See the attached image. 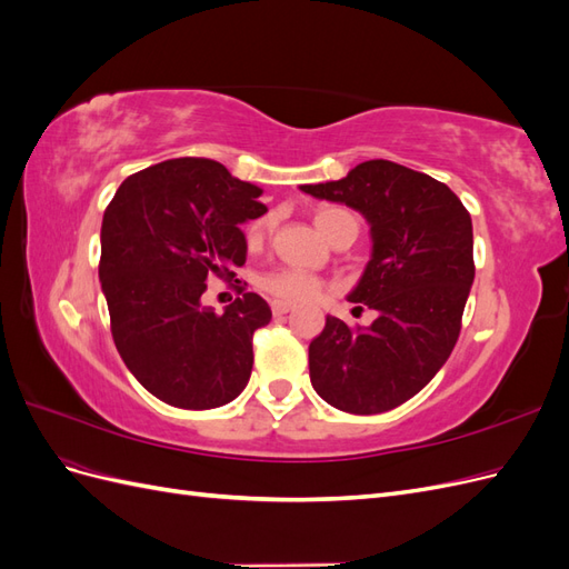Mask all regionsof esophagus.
I'll return each mask as SVG.
<instances>
[{
    "instance_id": "obj_1",
    "label": "esophagus",
    "mask_w": 569,
    "mask_h": 569,
    "mask_svg": "<svg viewBox=\"0 0 569 569\" xmlns=\"http://www.w3.org/2000/svg\"><path fill=\"white\" fill-rule=\"evenodd\" d=\"M270 308H272V313H274V316H284V313H289V311H291V303H289V301L274 299V301L270 303Z\"/></svg>"
}]
</instances>
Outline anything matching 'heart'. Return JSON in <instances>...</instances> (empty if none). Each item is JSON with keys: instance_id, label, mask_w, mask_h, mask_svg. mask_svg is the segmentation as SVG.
<instances>
[{"instance_id": "obj_1", "label": "heart", "mask_w": 569, "mask_h": 569, "mask_svg": "<svg viewBox=\"0 0 569 569\" xmlns=\"http://www.w3.org/2000/svg\"><path fill=\"white\" fill-rule=\"evenodd\" d=\"M313 220H316L318 232L325 239H330L343 226L358 228V220L353 218V213L343 211V209H335V206H330V209H320ZM263 230H266V220L251 226L249 242H258V239H261V234H263ZM261 284H263L266 291H270V295L280 297V299H289V301L313 299L320 291V280L318 278H313V274H308L303 270H295V268L272 270L261 280Z\"/></svg>"}]
</instances>
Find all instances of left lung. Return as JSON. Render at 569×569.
<instances>
[{
    "label": "left lung",
    "instance_id": "8db88e82",
    "mask_svg": "<svg viewBox=\"0 0 569 569\" xmlns=\"http://www.w3.org/2000/svg\"><path fill=\"white\" fill-rule=\"evenodd\" d=\"M299 189L358 211L372 239L349 301L377 318L353 332L327 316L308 347L311 385L353 416L391 410L432 380L456 347L475 280L470 213L443 182L385 159Z\"/></svg>",
    "mask_w": 569,
    "mask_h": 569
}]
</instances>
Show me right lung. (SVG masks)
<instances>
[{"label": "right lung", "mask_w": 569, "mask_h": 569, "mask_svg": "<svg viewBox=\"0 0 569 569\" xmlns=\"http://www.w3.org/2000/svg\"><path fill=\"white\" fill-rule=\"evenodd\" d=\"M261 194L218 161L173 159L123 180L104 211L99 282L116 349L168 406H226L249 382L270 306L247 291L216 313L201 295L247 263L242 226L268 211Z\"/></svg>", "instance_id": "right-lung-1"}]
</instances>
